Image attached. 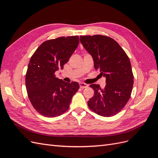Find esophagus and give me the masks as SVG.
I'll use <instances>...</instances> for the list:
<instances>
[{
  "mask_svg": "<svg viewBox=\"0 0 158 158\" xmlns=\"http://www.w3.org/2000/svg\"><path fill=\"white\" fill-rule=\"evenodd\" d=\"M88 84H85V83H82V82H81V83H80V88H88Z\"/></svg>",
  "mask_w": 158,
  "mask_h": 158,
  "instance_id": "esophagus-1",
  "label": "esophagus"
}]
</instances>
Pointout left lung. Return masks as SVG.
I'll use <instances>...</instances> for the list:
<instances>
[{
	"label": "left lung",
	"instance_id": "obj_1",
	"mask_svg": "<svg viewBox=\"0 0 158 158\" xmlns=\"http://www.w3.org/2000/svg\"><path fill=\"white\" fill-rule=\"evenodd\" d=\"M80 42L92 56L94 68L106 78L102 89L91 84L94 96L88 102L89 108L102 117H112L126 106L132 93L134 76L130 60L122 47L112 38L102 35H81Z\"/></svg>",
	"mask_w": 158,
	"mask_h": 158
}]
</instances>
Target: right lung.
<instances>
[{"label": "right lung", "instance_id": "right-lung-1", "mask_svg": "<svg viewBox=\"0 0 158 158\" xmlns=\"http://www.w3.org/2000/svg\"><path fill=\"white\" fill-rule=\"evenodd\" d=\"M78 44V35L57 37L44 41L31 56L26 87L32 106L41 115L55 117L63 114L78 90V82H65L55 74L63 69Z\"/></svg>", "mask_w": 158, "mask_h": 158}]
</instances>
